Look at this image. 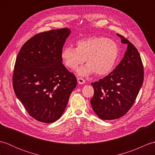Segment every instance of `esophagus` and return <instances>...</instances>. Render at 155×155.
<instances>
[{
  "mask_svg": "<svg viewBox=\"0 0 155 155\" xmlns=\"http://www.w3.org/2000/svg\"><path fill=\"white\" fill-rule=\"evenodd\" d=\"M77 81H78V83H79L80 84H84V83H85L84 79H83V78H81V77H78V78H77Z\"/></svg>",
  "mask_w": 155,
  "mask_h": 155,
  "instance_id": "1",
  "label": "esophagus"
}]
</instances>
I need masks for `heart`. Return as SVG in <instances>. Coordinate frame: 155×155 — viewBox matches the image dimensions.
<instances>
[{"label": "heart", "instance_id": "obj_1", "mask_svg": "<svg viewBox=\"0 0 155 155\" xmlns=\"http://www.w3.org/2000/svg\"><path fill=\"white\" fill-rule=\"evenodd\" d=\"M120 55L118 44L110 38L93 37L78 41L76 48L65 47L61 57L69 68L76 69L84 61L87 64L77 71V74L86 76L95 72L98 76L107 75L113 70Z\"/></svg>", "mask_w": 155, "mask_h": 155}]
</instances>
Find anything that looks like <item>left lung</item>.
I'll list each match as a JSON object with an SVG mask.
<instances>
[{
  "label": "left lung",
  "mask_w": 155,
  "mask_h": 155,
  "mask_svg": "<svg viewBox=\"0 0 155 155\" xmlns=\"http://www.w3.org/2000/svg\"><path fill=\"white\" fill-rule=\"evenodd\" d=\"M117 35L123 44L127 45L123 58L107 77L91 83L94 88L91 106L103 120H114L124 116L132 107L144 80L139 51L126 38Z\"/></svg>",
  "instance_id": "1"
}]
</instances>
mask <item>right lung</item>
<instances>
[{
	"mask_svg": "<svg viewBox=\"0 0 155 155\" xmlns=\"http://www.w3.org/2000/svg\"><path fill=\"white\" fill-rule=\"evenodd\" d=\"M71 30L41 32L22 45L12 76L16 96L35 119L52 123L60 118L77 87L74 74L62 64L61 52Z\"/></svg>",
	"mask_w": 155,
	"mask_h": 155,
	"instance_id": "right-lung-1",
	"label": "right lung"
}]
</instances>
